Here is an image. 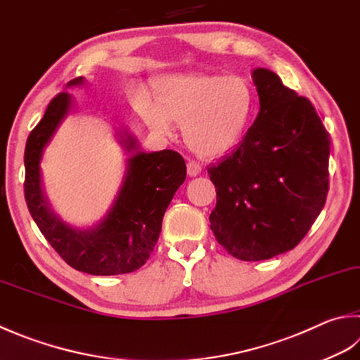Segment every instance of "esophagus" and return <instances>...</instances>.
<instances>
[{"label": "esophagus", "mask_w": 360, "mask_h": 360, "mask_svg": "<svg viewBox=\"0 0 360 360\" xmlns=\"http://www.w3.org/2000/svg\"><path fill=\"white\" fill-rule=\"evenodd\" d=\"M186 169H188L189 177H195V175H199L202 172V166L199 165V162H195V161H188Z\"/></svg>", "instance_id": "1"}]
</instances>
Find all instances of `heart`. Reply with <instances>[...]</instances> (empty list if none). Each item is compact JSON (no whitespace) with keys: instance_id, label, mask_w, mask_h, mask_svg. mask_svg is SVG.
<instances>
[{"instance_id":"heart-1","label":"heart","mask_w":360,"mask_h":360,"mask_svg":"<svg viewBox=\"0 0 360 360\" xmlns=\"http://www.w3.org/2000/svg\"><path fill=\"white\" fill-rule=\"evenodd\" d=\"M158 100H144L139 112L160 134L183 124L188 147L203 158H218L243 141L255 112V92L241 75L191 73L162 79Z\"/></svg>"}]
</instances>
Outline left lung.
<instances>
[{
    "mask_svg": "<svg viewBox=\"0 0 360 360\" xmlns=\"http://www.w3.org/2000/svg\"><path fill=\"white\" fill-rule=\"evenodd\" d=\"M260 111L232 153L208 167L216 240L235 259L268 260L293 249L321 213L329 189L330 139L314 105L255 69Z\"/></svg>",
    "mask_w": 360,
    "mask_h": 360,
    "instance_id": "1",
    "label": "left lung"
}]
</instances>
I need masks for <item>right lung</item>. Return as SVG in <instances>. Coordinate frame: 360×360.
I'll list each match as a JSON object with an SVG mask.
<instances>
[{
  "label": "right lung",
  "instance_id": "add662e5",
  "mask_svg": "<svg viewBox=\"0 0 360 360\" xmlns=\"http://www.w3.org/2000/svg\"><path fill=\"white\" fill-rule=\"evenodd\" d=\"M83 77L67 87L81 86ZM73 98L69 92L54 97L42 120L30 133L25 148V199L34 222L45 240L72 268L92 276L127 274L139 269L153 252L161 222L174 194L186 179V165L180 153L138 150V141L119 131L120 144L130 152L124 181L110 212L91 229L72 227L53 213L42 191L40 160L44 148L64 117Z\"/></svg>",
  "mask_w": 360,
  "mask_h": 360
}]
</instances>
